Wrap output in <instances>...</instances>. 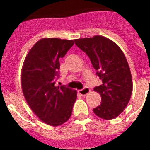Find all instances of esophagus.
I'll return each instance as SVG.
<instances>
[{"label":"esophagus","mask_w":150,"mask_h":150,"mask_svg":"<svg viewBox=\"0 0 150 150\" xmlns=\"http://www.w3.org/2000/svg\"><path fill=\"white\" fill-rule=\"evenodd\" d=\"M89 92H90V89L89 88H88V87H85V88H83V89L78 90V93H79V95H83V96L86 95L87 94L89 93Z\"/></svg>","instance_id":"esophagus-1"}]
</instances>
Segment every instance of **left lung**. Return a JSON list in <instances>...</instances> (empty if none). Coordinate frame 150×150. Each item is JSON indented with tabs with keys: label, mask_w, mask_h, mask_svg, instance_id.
Listing matches in <instances>:
<instances>
[{
	"label": "left lung",
	"mask_w": 150,
	"mask_h": 150,
	"mask_svg": "<svg viewBox=\"0 0 150 150\" xmlns=\"http://www.w3.org/2000/svg\"><path fill=\"white\" fill-rule=\"evenodd\" d=\"M90 59L102 84L94 88L101 96V104L94 108L95 114L104 120L117 117L124 110L132 93V74L121 49L102 36L74 40Z\"/></svg>",
	"instance_id": "obj_1"
}]
</instances>
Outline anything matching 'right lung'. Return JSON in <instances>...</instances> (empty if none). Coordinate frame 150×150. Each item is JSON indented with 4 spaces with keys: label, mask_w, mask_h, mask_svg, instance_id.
<instances>
[{
    "label": "right lung",
    "mask_w": 150,
    "mask_h": 150,
    "mask_svg": "<svg viewBox=\"0 0 150 150\" xmlns=\"http://www.w3.org/2000/svg\"><path fill=\"white\" fill-rule=\"evenodd\" d=\"M74 40L59 38L40 40L30 49L22 70L24 96L41 121L58 126L68 120L76 99V91L55 86L60 62L74 45Z\"/></svg>",
    "instance_id": "right-lung-1"
}]
</instances>
